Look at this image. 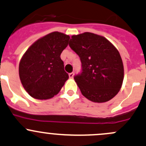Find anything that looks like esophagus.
<instances>
[{
	"label": "esophagus",
	"instance_id": "34e87169",
	"mask_svg": "<svg viewBox=\"0 0 146 146\" xmlns=\"http://www.w3.org/2000/svg\"><path fill=\"white\" fill-rule=\"evenodd\" d=\"M69 78H73V76H74V73H69Z\"/></svg>",
	"mask_w": 146,
	"mask_h": 146
}]
</instances>
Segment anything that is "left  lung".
Wrapping results in <instances>:
<instances>
[{"label":"left lung","mask_w":146,"mask_h":146,"mask_svg":"<svg viewBox=\"0 0 146 146\" xmlns=\"http://www.w3.org/2000/svg\"><path fill=\"white\" fill-rule=\"evenodd\" d=\"M69 46L81 61V73L74 79L82 95L98 103L117 95L123 82V66L116 47L104 36L91 32L72 36Z\"/></svg>","instance_id":"8db88e82"}]
</instances>
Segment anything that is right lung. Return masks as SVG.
<instances>
[{
    "mask_svg": "<svg viewBox=\"0 0 146 146\" xmlns=\"http://www.w3.org/2000/svg\"><path fill=\"white\" fill-rule=\"evenodd\" d=\"M69 39L68 35L61 32H51L32 44L23 56L19 76L31 97L50 99L59 92L68 79L60 56Z\"/></svg>",
    "mask_w": 146,
    "mask_h": 146,
    "instance_id": "1",
    "label": "right lung"
}]
</instances>
